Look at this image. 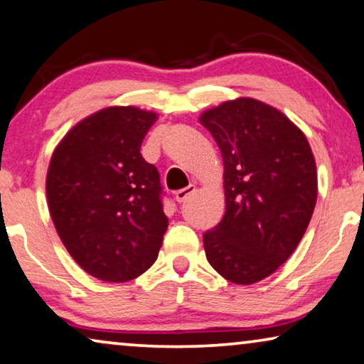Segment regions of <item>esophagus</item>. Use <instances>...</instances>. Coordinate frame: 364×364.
Returning a JSON list of instances; mask_svg holds the SVG:
<instances>
[{"instance_id": "34e87169", "label": "esophagus", "mask_w": 364, "mask_h": 364, "mask_svg": "<svg viewBox=\"0 0 364 364\" xmlns=\"http://www.w3.org/2000/svg\"><path fill=\"white\" fill-rule=\"evenodd\" d=\"M196 191V186H194V184H189V186H186V188H183V189H180V191H176L175 193V199L178 200V203H184V200H186L189 196H191V194Z\"/></svg>"}]
</instances>
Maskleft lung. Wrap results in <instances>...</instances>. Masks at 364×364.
<instances>
[{"instance_id": "obj_1", "label": "left lung", "mask_w": 364, "mask_h": 364, "mask_svg": "<svg viewBox=\"0 0 364 364\" xmlns=\"http://www.w3.org/2000/svg\"><path fill=\"white\" fill-rule=\"evenodd\" d=\"M224 160L225 214L203 235L208 262L235 284L274 273L306 234L317 200L311 145L283 112L252 97L205 111Z\"/></svg>"}]
</instances>
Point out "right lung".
<instances>
[{
	"mask_svg": "<svg viewBox=\"0 0 364 364\" xmlns=\"http://www.w3.org/2000/svg\"><path fill=\"white\" fill-rule=\"evenodd\" d=\"M156 114L106 107L65 135L47 173V200L65 248L86 273L126 283L159 257L168 227L155 165L140 154Z\"/></svg>",
	"mask_w": 364,
	"mask_h": 364,
	"instance_id": "1",
	"label": "right lung"
}]
</instances>
